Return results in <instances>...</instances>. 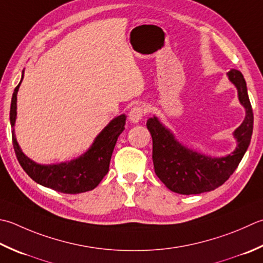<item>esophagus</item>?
Segmentation results:
<instances>
[{
    "label": "esophagus",
    "instance_id": "obj_1",
    "mask_svg": "<svg viewBox=\"0 0 263 263\" xmlns=\"http://www.w3.org/2000/svg\"><path fill=\"white\" fill-rule=\"evenodd\" d=\"M146 114V109L142 106H135L128 112V118L132 123H139Z\"/></svg>",
    "mask_w": 263,
    "mask_h": 263
}]
</instances>
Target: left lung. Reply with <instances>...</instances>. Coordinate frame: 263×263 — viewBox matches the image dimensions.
<instances>
[{
    "label": "left lung",
    "instance_id": "1",
    "mask_svg": "<svg viewBox=\"0 0 263 263\" xmlns=\"http://www.w3.org/2000/svg\"><path fill=\"white\" fill-rule=\"evenodd\" d=\"M229 81L237 89L238 100L245 109V118L234 131L237 146L226 156L213 157L183 145L174 133L153 116L147 127L153 138V162L156 176L174 193L196 195L211 192L223 184L248 151L253 132V111L248 95V86L239 70L227 73Z\"/></svg>",
    "mask_w": 263,
    "mask_h": 263
}]
</instances>
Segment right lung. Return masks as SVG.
Wrapping results in <instances>:
<instances>
[{
    "label": "right lung",
    "mask_w": 263,
    "mask_h": 263,
    "mask_svg": "<svg viewBox=\"0 0 263 263\" xmlns=\"http://www.w3.org/2000/svg\"><path fill=\"white\" fill-rule=\"evenodd\" d=\"M24 79V70L19 84L14 89L10 107V123L12 127V143L24 171L41 186L64 194H80L95 189L109 170L111 154L117 138L125 128L126 115L122 114L108 123L96 137L87 151L77 158L57 164H40L23 153L14 135L17 120V95Z\"/></svg>",
    "instance_id": "1"
}]
</instances>
